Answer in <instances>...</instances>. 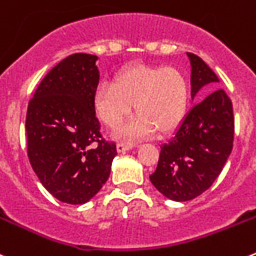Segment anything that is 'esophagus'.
<instances>
[{"instance_id": "34e87169", "label": "esophagus", "mask_w": 256, "mask_h": 256, "mask_svg": "<svg viewBox=\"0 0 256 256\" xmlns=\"http://www.w3.org/2000/svg\"><path fill=\"white\" fill-rule=\"evenodd\" d=\"M134 148V144H131V142H118L117 144V150H118V153H125L126 150H130V149Z\"/></svg>"}]
</instances>
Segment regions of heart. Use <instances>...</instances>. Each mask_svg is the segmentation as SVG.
<instances>
[{
    "instance_id": "heart-1",
    "label": "heart",
    "mask_w": 256,
    "mask_h": 256,
    "mask_svg": "<svg viewBox=\"0 0 256 256\" xmlns=\"http://www.w3.org/2000/svg\"><path fill=\"white\" fill-rule=\"evenodd\" d=\"M188 84L176 68L136 64L116 74L114 84L103 82L94 93V110L110 128H117L134 110L136 116L120 135L138 139L174 131L182 122L188 106Z\"/></svg>"
}]
</instances>
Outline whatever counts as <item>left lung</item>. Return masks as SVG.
I'll return each mask as SVG.
<instances>
[{"label": "left lung", "mask_w": 256, "mask_h": 256, "mask_svg": "<svg viewBox=\"0 0 256 256\" xmlns=\"http://www.w3.org/2000/svg\"><path fill=\"white\" fill-rule=\"evenodd\" d=\"M191 64V96L204 86L220 82L214 71L194 54ZM234 118L230 96L216 89L198 102L182 120L174 136L160 146L156 170L149 176L160 194L188 202L208 190L222 172L234 146Z\"/></svg>", "instance_id": "1"}]
</instances>
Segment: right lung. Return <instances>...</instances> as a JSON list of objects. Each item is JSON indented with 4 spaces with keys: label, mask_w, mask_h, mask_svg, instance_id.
<instances>
[{
    "label": "right lung",
    "mask_w": 256,
    "mask_h": 256,
    "mask_svg": "<svg viewBox=\"0 0 256 256\" xmlns=\"http://www.w3.org/2000/svg\"><path fill=\"white\" fill-rule=\"evenodd\" d=\"M94 54H74L43 78L25 120L28 156L60 202L84 204L102 188L117 154L100 134L94 110L100 71Z\"/></svg>",
    "instance_id": "1"
}]
</instances>
